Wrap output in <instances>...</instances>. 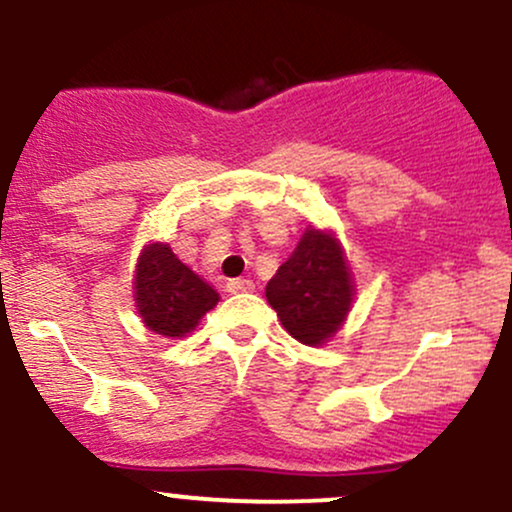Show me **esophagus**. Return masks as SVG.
Wrapping results in <instances>:
<instances>
[{"instance_id": "obj_1", "label": "esophagus", "mask_w": 512, "mask_h": 512, "mask_svg": "<svg viewBox=\"0 0 512 512\" xmlns=\"http://www.w3.org/2000/svg\"><path fill=\"white\" fill-rule=\"evenodd\" d=\"M226 289L230 291V294H240V291H252L255 289V284H252L250 279H230V282L226 284Z\"/></svg>"}]
</instances>
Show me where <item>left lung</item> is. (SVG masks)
<instances>
[{
  "instance_id": "left-lung-1",
  "label": "left lung",
  "mask_w": 512,
  "mask_h": 512,
  "mask_svg": "<svg viewBox=\"0 0 512 512\" xmlns=\"http://www.w3.org/2000/svg\"><path fill=\"white\" fill-rule=\"evenodd\" d=\"M265 294L291 338L311 347L328 342L355 299V279L340 240L308 226L289 260L269 279Z\"/></svg>"
}]
</instances>
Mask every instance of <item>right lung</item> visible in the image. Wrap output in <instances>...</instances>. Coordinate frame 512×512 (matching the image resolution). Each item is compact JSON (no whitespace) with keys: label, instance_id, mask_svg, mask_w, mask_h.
I'll list each match as a JSON object with an SVG mask.
<instances>
[{"label":"right lung","instance_id":"right-lung-1","mask_svg":"<svg viewBox=\"0 0 512 512\" xmlns=\"http://www.w3.org/2000/svg\"><path fill=\"white\" fill-rule=\"evenodd\" d=\"M133 301L148 325L162 338H184L218 303V294L184 265L170 245L143 247L136 265Z\"/></svg>","mask_w":512,"mask_h":512}]
</instances>
